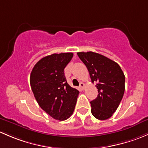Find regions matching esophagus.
Wrapping results in <instances>:
<instances>
[{
	"label": "esophagus",
	"instance_id": "1",
	"mask_svg": "<svg viewBox=\"0 0 148 148\" xmlns=\"http://www.w3.org/2000/svg\"><path fill=\"white\" fill-rule=\"evenodd\" d=\"M80 89H82V90H83L84 89V88H85V84L83 83H80Z\"/></svg>",
	"mask_w": 148,
	"mask_h": 148
}]
</instances>
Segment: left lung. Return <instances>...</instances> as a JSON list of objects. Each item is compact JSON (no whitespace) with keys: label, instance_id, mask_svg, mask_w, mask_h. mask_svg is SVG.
<instances>
[{"label":"left lung","instance_id":"left-lung-1","mask_svg":"<svg viewBox=\"0 0 148 148\" xmlns=\"http://www.w3.org/2000/svg\"><path fill=\"white\" fill-rule=\"evenodd\" d=\"M77 54L86 65L92 83H96L98 95L90 102L91 112L97 119L107 120L124 95L125 75L118 63L103 55L91 51Z\"/></svg>","mask_w":148,"mask_h":148}]
</instances>
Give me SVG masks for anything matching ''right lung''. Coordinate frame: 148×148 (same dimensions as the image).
Returning a JSON list of instances; mask_svg holds the SVG:
<instances>
[{
  "instance_id": "right-lung-1",
  "label": "right lung",
  "mask_w": 148,
  "mask_h": 148,
  "mask_svg": "<svg viewBox=\"0 0 148 148\" xmlns=\"http://www.w3.org/2000/svg\"><path fill=\"white\" fill-rule=\"evenodd\" d=\"M73 56L72 53L45 56L35 65L30 73V86L39 106L60 121L71 116L79 94L68 85L64 73Z\"/></svg>"
}]
</instances>
